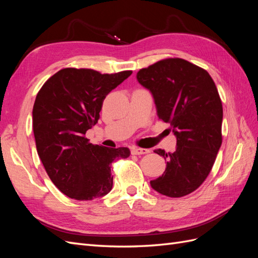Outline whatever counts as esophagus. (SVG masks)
Returning a JSON list of instances; mask_svg holds the SVG:
<instances>
[{"label": "esophagus", "instance_id": "34e87169", "mask_svg": "<svg viewBox=\"0 0 258 258\" xmlns=\"http://www.w3.org/2000/svg\"><path fill=\"white\" fill-rule=\"evenodd\" d=\"M150 153V150H146V148H132L131 150V154L132 155H143V154H147Z\"/></svg>", "mask_w": 258, "mask_h": 258}]
</instances>
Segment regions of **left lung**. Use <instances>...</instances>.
<instances>
[{
    "label": "left lung",
    "instance_id": "1",
    "mask_svg": "<svg viewBox=\"0 0 258 258\" xmlns=\"http://www.w3.org/2000/svg\"><path fill=\"white\" fill-rule=\"evenodd\" d=\"M137 80L151 91L157 116L176 138L174 153L154 151L167 167L151 181L152 188L172 198L186 196L205 182L222 145L223 106L216 86L206 70L179 58L140 70Z\"/></svg>",
    "mask_w": 258,
    "mask_h": 258
}]
</instances>
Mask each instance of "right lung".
Listing matches in <instances>:
<instances>
[{"instance_id":"right-lung-1","label":"right lung","mask_w":258,"mask_h":258,"mask_svg":"<svg viewBox=\"0 0 258 258\" xmlns=\"http://www.w3.org/2000/svg\"><path fill=\"white\" fill-rule=\"evenodd\" d=\"M131 74L67 68L38 91L32 111L37 154L66 196L83 201L111 191L112 162L129 157L130 150L93 145L85 135L98 122L105 97Z\"/></svg>"}]
</instances>
